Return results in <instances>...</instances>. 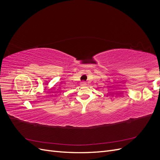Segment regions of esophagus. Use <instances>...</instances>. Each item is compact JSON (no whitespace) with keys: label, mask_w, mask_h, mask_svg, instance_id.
<instances>
[{"label":"esophagus","mask_w":160,"mask_h":160,"mask_svg":"<svg viewBox=\"0 0 160 160\" xmlns=\"http://www.w3.org/2000/svg\"><path fill=\"white\" fill-rule=\"evenodd\" d=\"M81 85H86V83H85V82H81Z\"/></svg>","instance_id":"obj_1"}]
</instances>
